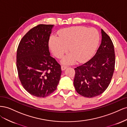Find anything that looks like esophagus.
Listing matches in <instances>:
<instances>
[{
  "instance_id": "34e87169",
  "label": "esophagus",
  "mask_w": 127,
  "mask_h": 127,
  "mask_svg": "<svg viewBox=\"0 0 127 127\" xmlns=\"http://www.w3.org/2000/svg\"><path fill=\"white\" fill-rule=\"evenodd\" d=\"M67 67H67V66H61V70H62L63 71V70H64L65 69H66V68H67Z\"/></svg>"
}]
</instances>
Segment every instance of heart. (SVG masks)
Wrapping results in <instances>:
<instances>
[{
  "mask_svg": "<svg viewBox=\"0 0 127 127\" xmlns=\"http://www.w3.org/2000/svg\"><path fill=\"white\" fill-rule=\"evenodd\" d=\"M99 41V34L94 29L83 26L64 29L58 33V37L51 36L49 47L55 57L60 58L68 51L61 62L64 64H74L76 60L83 63L93 55Z\"/></svg>",
  "mask_w": 127,
  "mask_h": 127,
  "instance_id": "1",
  "label": "heart"
}]
</instances>
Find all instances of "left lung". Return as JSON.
<instances>
[{
    "instance_id": "obj_1",
    "label": "left lung",
    "mask_w": 127,
    "mask_h": 127,
    "mask_svg": "<svg viewBox=\"0 0 127 127\" xmlns=\"http://www.w3.org/2000/svg\"><path fill=\"white\" fill-rule=\"evenodd\" d=\"M102 41L96 53L87 63L75 68L74 85L83 96L93 97L102 94L111 82L115 66L114 45L101 29Z\"/></svg>"
}]
</instances>
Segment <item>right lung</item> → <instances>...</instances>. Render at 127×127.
I'll return each instance as SVG.
<instances>
[{
  "instance_id": "right-lung-1",
  "label": "right lung",
  "mask_w": 127,
  "mask_h": 127,
  "mask_svg": "<svg viewBox=\"0 0 127 127\" xmlns=\"http://www.w3.org/2000/svg\"><path fill=\"white\" fill-rule=\"evenodd\" d=\"M53 25L40 24L22 38L17 50L19 78L25 90L37 97L52 93L58 85L60 65L50 56L49 40Z\"/></svg>"
}]
</instances>
